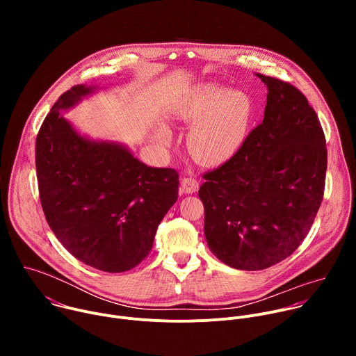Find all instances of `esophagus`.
<instances>
[{"mask_svg":"<svg viewBox=\"0 0 356 356\" xmlns=\"http://www.w3.org/2000/svg\"><path fill=\"white\" fill-rule=\"evenodd\" d=\"M181 190L187 194H193L198 190V181L194 177H184L181 180Z\"/></svg>","mask_w":356,"mask_h":356,"instance_id":"obj_1","label":"esophagus"}]
</instances>
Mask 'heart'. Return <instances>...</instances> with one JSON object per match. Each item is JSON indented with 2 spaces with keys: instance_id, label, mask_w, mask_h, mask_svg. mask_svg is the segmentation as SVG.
Masks as SVG:
<instances>
[{
  "instance_id": "1",
  "label": "heart",
  "mask_w": 356,
  "mask_h": 356,
  "mask_svg": "<svg viewBox=\"0 0 356 356\" xmlns=\"http://www.w3.org/2000/svg\"><path fill=\"white\" fill-rule=\"evenodd\" d=\"M176 117L194 122L188 138L193 156L204 165H220L232 158L245 140L250 103L241 91L206 84L183 99ZM159 138L166 143L169 136L161 131Z\"/></svg>"
}]
</instances>
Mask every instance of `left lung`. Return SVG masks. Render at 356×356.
I'll use <instances>...</instances> for the list:
<instances>
[{
  "label": "left lung",
  "mask_w": 356,
  "mask_h": 356,
  "mask_svg": "<svg viewBox=\"0 0 356 356\" xmlns=\"http://www.w3.org/2000/svg\"><path fill=\"white\" fill-rule=\"evenodd\" d=\"M268 87L265 118L236 154L202 175L209 248L239 270L270 268L300 246L321 206L325 136L314 108L293 84L257 73Z\"/></svg>",
  "instance_id": "8db88e82"
}]
</instances>
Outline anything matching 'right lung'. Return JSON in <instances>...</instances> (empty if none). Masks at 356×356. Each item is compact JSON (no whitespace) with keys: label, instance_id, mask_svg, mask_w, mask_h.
I'll return each instance as SVG.
<instances>
[{"label":"right lung","instance_id":"right-lung-1","mask_svg":"<svg viewBox=\"0 0 356 356\" xmlns=\"http://www.w3.org/2000/svg\"><path fill=\"white\" fill-rule=\"evenodd\" d=\"M90 91L79 84L62 94L38 132L39 197L50 229L76 259L121 273L149 255L177 200L179 173L143 165L120 143L79 135L60 111Z\"/></svg>","mask_w":356,"mask_h":356}]
</instances>
